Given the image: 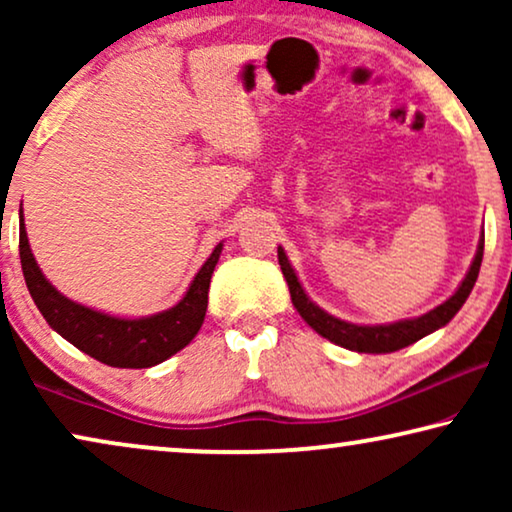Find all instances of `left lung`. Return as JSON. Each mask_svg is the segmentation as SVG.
Returning a JSON list of instances; mask_svg holds the SVG:
<instances>
[{"mask_svg": "<svg viewBox=\"0 0 512 512\" xmlns=\"http://www.w3.org/2000/svg\"><path fill=\"white\" fill-rule=\"evenodd\" d=\"M482 251H485V237H480L478 251H475V258L468 268L464 282L459 284V289L452 293L450 298L445 300L443 305L433 307L431 312L422 314V317L415 319H401L394 321V324H349L345 319L333 317L326 310H321L317 303H312V298L307 296L303 284L298 282L296 270L291 268L289 256L282 247H277V258L279 265H282L284 279L289 284L291 303L296 307L300 317H303L307 324H310L314 331H317L321 338L335 342V345L352 349V352L359 354H389L398 352V349L412 345V342L422 340L424 335H429L445 324H450V319L461 310V305L466 303V298L471 296L475 279H478L480 263H482Z\"/></svg>", "mask_w": 512, "mask_h": 512, "instance_id": "left-lung-1", "label": "left lung"}]
</instances>
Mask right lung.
Wrapping results in <instances>:
<instances>
[{
	"label": "right lung",
	"mask_w": 512,
	"mask_h": 512,
	"mask_svg": "<svg viewBox=\"0 0 512 512\" xmlns=\"http://www.w3.org/2000/svg\"><path fill=\"white\" fill-rule=\"evenodd\" d=\"M221 249L223 242L216 244L212 256L202 263L198 275L193 277L184 298L170 310L137 319L114 317V314L74 303L48 282L34 261L30 240H27L23 207H20V265H23L25 284L34 305L39 307L55 333H60L81 352L114 368L158 366L198 335L202 321H205L207 291Z\"/></svg>",
	"instance_id": "right-lung-1"
}]
</instances>
